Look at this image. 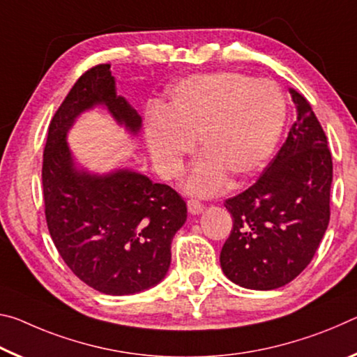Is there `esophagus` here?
I'll use <instances>...</instances> for the list:
<instances>
[{"instance_id":"1","label":"esophagus","mask_w":357,"mask_h":357,"mask_svg":"<svg viewBox=\"0 0 357 357\" xmlns=\"http://www.w3.org/2000/svg\"><path fill=\"white\" fill-rule=\"evenodd\" d=\"M186 206H188V212L192 213V215L201 213L202 210H204V204L199 202L197 199H188V202H186Z\"/></svg>"}]
</instances>
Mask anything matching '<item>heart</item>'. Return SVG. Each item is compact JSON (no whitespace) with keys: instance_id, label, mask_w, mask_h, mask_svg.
Returning <instances> with one entry per match:
<instances>
[{"instance_id":"obj_1","label":"heart","mask_w":357,"mask_h":357,"mask_svg":"<svg viewBox=\"0 0 357 357\" xmlns=\"http://www.w3.org/2000/svg\"><path fill=\"white\" fill-rule=\"evenodd\" d=\"M286 121V99L275 82L242 73L191 75L175 85L162 109L151 110L147 142L167 180L183 171L199 139L204 155L186 177V190L215 195L227 180L241 185L266 166Z\"/></svg>"}]
</instances>
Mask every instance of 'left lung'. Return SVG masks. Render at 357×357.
<instances>
[{
    "label": "left lung",
    "instance_id": "left-lung-1",
    "mask_svg": "<svg viewBox=\"0 0 357 357\" xmlns=\"http://www.w3.org/2000/svg\"><path fill=\"white\" fill-rule=\"evenodd\" d=\"M297 120L261 177L225 201L232 229L221 248L225 275L248 289L293 282L313 259L331 218L332 156L307 99L289 90Z\"/></svg>",
    "mask_w": 357,
    "mask_h": 357
}]
</instances>
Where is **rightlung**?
Instances as JSON below:
<instances>
[{"mask_svg": "<svg viewBox=\"0 0 357 357\" xmlns=\"http://www.w3.org/2000/svg\"><path fill=\"white\" fill-rule=\"evenodd\" d=\"M96 104H104L131 132L142 123L137 110L116 96L110 64H96L80 75L47 134V227L63 261L82 282L104 294H136L167 273L171 242L186 221V202L169 185L128 169L107 175L75 169L66 132L75 116Z\"/></svg>", "mask_w": 357, "mask_h": 357, "instance_id": "obj_1", "label": "right lung"}]
</instances>
